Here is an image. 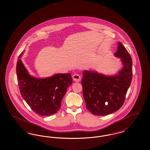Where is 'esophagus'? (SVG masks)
Wrapping results in <instances>:
<instances>
[{
    "instance_id": "esophagus-1",
    "label": "esophagus",
    "mask_w": 150,
    "mask_h": 150,
    "mask_svg": "<svg viewBox=\"0 0 150 150\" xmlns=\"http://www.w3.org/2000/svg\"><path fill=\"white\" fill-rule=\"evenodd\" d=\"M72 78L75 81V82H79L81 80V76L80 75H79L78 74H75L74 75H73L72 76Z\"/></svg>"
}]
</instances>
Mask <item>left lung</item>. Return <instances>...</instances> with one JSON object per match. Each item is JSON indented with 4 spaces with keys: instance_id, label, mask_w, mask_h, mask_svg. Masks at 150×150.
<instances>
[{
    "instance_id": "1",
    "label": "left lung",
    "mask_w": 150,
    "mask_h": 150,
    "mask_svg": "<svg viewBox=\"0 0 150 150\" xmlns=\"http://www.w3.org/2000/svg\"><path fill=\"white\" fill-rule=\"evenodd\" d=\"M114 56L121 58L123 66L116 75L105 76L88 70L83 72L81 84L86 107L96 115H107L118 110L132 81V57L122 43L118 42Z\"/></svg>"
}]
</instances>
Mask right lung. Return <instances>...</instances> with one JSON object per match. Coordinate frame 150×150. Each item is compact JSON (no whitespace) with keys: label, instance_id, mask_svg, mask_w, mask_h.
Wrapping results in <instances>:
<instances>
[{"label":"right lung","instance_id":"obj_1","mask_svg":"<svg viewBox=\"0 0 150 150\" xmlns=\"http://www.w3.org/2000/svg\"><path fill=\"white\" fill-rule=\"evenodd\" d=\"M23 54H19L16 67L21 96L37 114L47 116L56 113L67 88L72 83L71 74H57L45 79L32 76L21 60Z\"/></svg>","mask_w":150,"mask_h":150}]
</instances>
